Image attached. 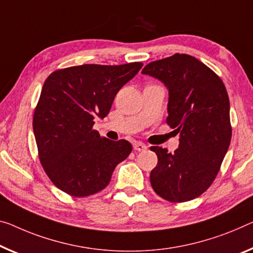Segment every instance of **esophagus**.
I'll list each match as a JSON object with an SVG mask.
<instances>
[{
    "mask_svg": "<svg viewBox=\"0 0 253 253\" xmlns=\"http://www.w3.org/2000/svg\"><path fill=\"white\" fill-rule=\"evenodd\" d=\"M133 148H134V150H137V151H143V150L147 149V146L145 145V143L138 141L133 145Z\"/></svg>",
    "mask_w": 253,
    "mask_h": 253,
    "instance_id": "1",
    "label": "esophagus"
}]
</instances>
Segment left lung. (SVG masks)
<instances>
[{
	"label": "left lung",
	"instance_id": "1",
	"mask_svg": "<svg viewBox=\"0 0 253 253\" xmlns=\"http://www.w3.org/2000/svg\"><path fill=\"white\" fill-rule=\"evenodd\" d=\"M169 89L166 122L180 133L178 148L151 147L158 157L150 183L159 197L184 203L199 197L219 172L232 138L230 99L220 78L188 54L150 62L142 70Z\"/></svg>",
	"mask_w": 253,
	"mask_h": 253
}]
</instances>
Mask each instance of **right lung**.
<instances>
[{
    "mask_svg": "<svg viewBox=\"0 0 253 253\" xmlns=\"http://www.w3.org/2000/svg\"><path fill=\"white\" fill-rule=\"evenodd\" d=\"M142 65H77L45 80L33 129L42 169L56 188L79 198L102 191L129 156V141L102 138L92 126L110 113L118 91Z\"/></svg>",
    "mask_w": 253,
    "mask_h": 253,
    "instance_id": "add662e5",
    "label": "right lung"
}]
</instances>
